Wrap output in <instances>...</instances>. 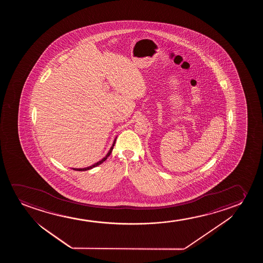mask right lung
Segmentation results:
<instances>
[{
  "label": "right lung",
  "mask_w": 263,
  "mask_h": 263,
  "mask_svg": "<svg viewBox=\"0 0 263 263\" xmlns=\"http://www.w3.org/2000/svg\"><path fill=\"white\" fill-rule=\"evenodd\" d=\"M116 140H117V137H116L115 139H114V141H113V144H112L110 149L108 150V154L106 155L105 157H103V158L101 159V161H99V162H96V163H94V164H92L91 166H89V167H86V168H72V170H74V171H79V172H83V171H88V170L92 169V168H94V167H97L98 165L101 164L102 162H105V161L107 160V158H108V156H109L110 154H111L112 150H113V147H114V145H115Z\"/></svg>",
  "instance_id": "1"
}]
</instances>
